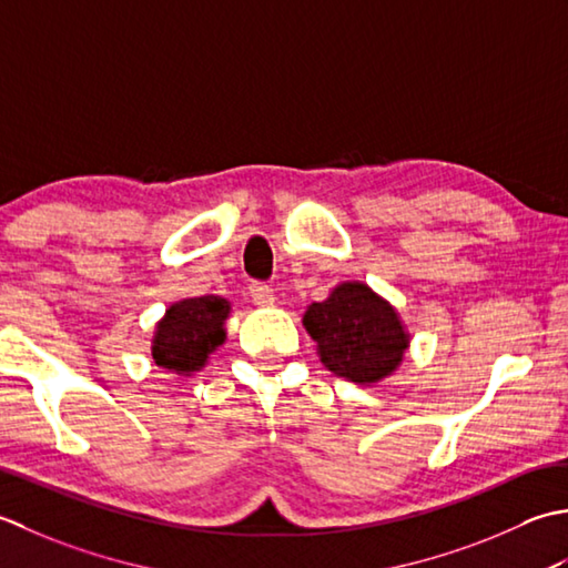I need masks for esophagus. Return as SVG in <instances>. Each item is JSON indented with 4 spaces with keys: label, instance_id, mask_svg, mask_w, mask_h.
I'll use <instances>...</instances> for the list:
<instances>
[{
    "label": "esophagus",
    "instance_id": "esophagus-1",
    "mask_svg": "<svg viewBox=\"0 0 568 568\" xmlns=\"http://www.w3.org/2000/svg\"><path fill=\"white\" fill-rule=\"evenodd\" d=\"M250 294H252V301L257 306H272L274 304V292H272V286H267V284H252Z\"/></svg>",
    "mask_w": 568,
    "mask_h": 568
}]
</instances>
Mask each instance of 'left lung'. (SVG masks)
<instances>
[{
	"mask_svg": "<svg viewBox=\"0 0 568 568\" xmlns=\"http://www.w3.org/2000/svg\"><path fill=\"white\" fill-rule=\"evenodd\" d=\"M304 328L321 363L355 385L395 375L412 343L399 311L365 282L335 284L326 301L306 308Z\"/></svg>",
	"mask_w": 568,
	"mask_h": 568,
	"instance_id": "left-lung-1",
	"label": "left lung"
}]
</instances>
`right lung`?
<instances>
[{
	"label": "right lung",
	"mask_w": 568,
	"mask_h": 568,
	"mask_svg": "<svg viewBox=\"0 0 568 568\" xmlns=\"http://www.w3.org/2000/svg\"><path fill=\"white\" fill-rule=\"evenodd\" d=\"M230 314L233 304L215 294L181 298L171 304L154 326V365L186 377L201 373L227 338L225 323Z\"/></svg>",
	"instance_id": "right-lung-1"
}]
</instances>
